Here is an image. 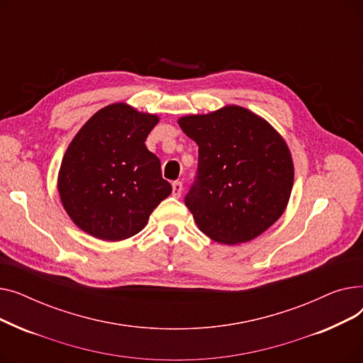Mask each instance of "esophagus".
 <instances>
[{
  "label": "esophagus",
  "mask_w": 363,
  "mask_h": 363,
  "mask_svg": "<svg viewBox=\"0 0 363 363\" xmlns=\"http://www.w3.org/2000/svg\"><path fill=\"white\" fill-rule=\"evenodd\" d=\"M172 194H174V197H177V199L181 197V194H182V182L175 181L174 184H172Z\"/></svg>",
  "instance_id": "esophagus-1"
}]
</instances>
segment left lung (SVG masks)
<instances>
[{
    "mask_svg": "<svg viewBox=\"0 0 363 363\" xmlns=\"http://www.w3.org/2000/svg\"><path fill=\"white\" fill-rule=\"evenodd\" d=\"M178 125L199 145L197 181L185 197L199 230L234 245L271 228L287 208L294 182L291 151L281 133L237 104L186 114Z\"/></svg>",
    "mask_w": 363,
    "mask_h": 363,
    "instance_id": "1",
    "label": "left lung"
}]
</instances>
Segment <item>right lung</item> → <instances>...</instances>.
Returning <instances> with one entry per match:
<instances>
[{"mask_svg":"<svg viewBox=\"0 0 363 363\" xmlns=\"http://www.w3.org/2000/svg\"><path fill=\"white\" fill-rule=\"evenodd\" d=\"M160 118L113 103L84 123L70 141L57 189L72 222L103 241H122L144 230L172 193L160 160L145 140Z\"/></svg>","mask_w":363,"mask_h":363,"instance_id":"1","label":"right lung"}]
</instances>
